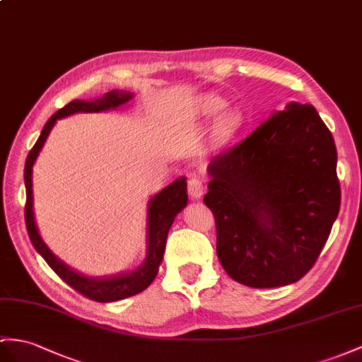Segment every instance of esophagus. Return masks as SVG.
Segmentation results:
<instances>
[{"label": "esophagus", "mask_w": 362, "mask_h": 362, "mask_svg": "<svg viewBox=\"0 0 362 362\" xmlns=\"http://www.w3.org/2000/svg\"><path fill=\"white\" fill-rule=\"evenodd\" d=\"M188 192H189L191 199L197 200V199H200V197L203 196V192H205V185L202 183L200 179L191 177V179L188 180Z\"/></svg>", "instance_id": "obj_1"}]
</instances>
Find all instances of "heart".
Returning <instances> with one entry per match:
<instances>
[{"instance_id": "b5f03b06", "label": "heart", "mask_w": 362, "mask_h": 362, "mask_svg": "<svg viewBox=\"0 0 362 362\" xmlns=\"http://www.w3.org/2000/svg\"><path fill=\"white\" fill-rule=\"evenodd\" d=\"M225 107V102L221 99H217V98H209L206 100V108L211 115H216L217 111H220L221 108ZM237 122V115L234 113V111H229V113H226L223 116V120H221V124H223V127H233L234 124Z\"/></svg>"}]
</instances>
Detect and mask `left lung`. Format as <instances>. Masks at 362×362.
Here are the masks:
<instances>
[{
	"label": "left lung",
	"instance_id": "8db88e82",
	"mask_svg": "<svg viewBox=\"0 0 362 362\" xmlns=\"http://www.w3.org/2000/svg\"><path fill=\"white\" fill-rule=\"evenodd\" d=\"M203 202L233 280L278 287L310 271L339 212L337 146L312 105L291 102L208 165Z\"/></svg>",
	"mask_w": 362,
	"mask_h": 362
}]
</instances>
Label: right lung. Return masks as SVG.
I'll use <instances>...</instances> for the list:
<instances>
[{
	"label": "right lung",
	"instance_id": "obj_1",
	"mask_svg": "<svg viewBox=\"0 0 362 362\" xmlns=\"http://www.w3.org/2000/svg\"><path fill=\"white\" fill-rule=\"evenodd\" d=\"M132 91L124 90H111L105 93L104 96L93 100H71L70 104L58 110L44 125L41 136L33 145L29 156L25 160L24 168V183H25V226L29 233L30 242L38 254L44 258L52 269L57 272L62 281H66L73 289L78 291L90 300L99 303H111L117 300L128 298L139 292L145 291L148 286L153 283L159 266L163 260L166 237H168L170 228L175 216L187 206L188 194H187V179L179 177L174 180L168 187H165L160 192L150 199L148 203V217H146V255L141 266H137L132 272H122L111 276H87L71 269L59 258L54 255L50 249L42 242L38 233V228L35 223L33 214V191H32V173L36 157L45 144L52 128L61 117H67L75 113H99L111 108H117L127 104L128 100L133 99Z\"/></svg>",
	"mask_w": 362,
	"mask_h": 362
}]
</instances>
